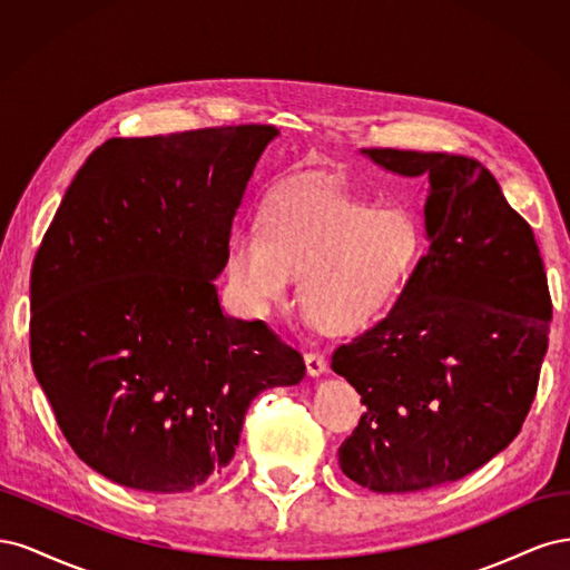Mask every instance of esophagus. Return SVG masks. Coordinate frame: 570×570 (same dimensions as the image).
<instances>
[{
    "mask_svg": "<svg viewBox=\"0 0 570 570\" xmlns=\"http://www.w3.org/2000/svg\"><path fill=\"white\" fill-rule=\"evenodd\" d=\"M304 364H306V373L312 377H318L325 373V358L318 352H306L304 354Z\"/></svg>",
    "mask_w": 570,
    "mask_h": 570,
    "instance_id": "obj_1",
    "label": "esophagus"
}]
</instances>
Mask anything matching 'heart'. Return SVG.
I'll list each match as a JSON object with an SVG mask.
<instances>
[{"mask_svg": "<svg viewBox=\"0 0 570 570\" xmlns=\"http://www.w3.org/2000/svg\"><path fill=\"white\" fill-rule=\"evenodd\" d=\"M423 256L416 214L304 187L266 206L262 233L237 228L230 235L226 273L239 302L258 316L283 304L292 278H302L304 314L323 333L344 337L368 331L392 312Z\"/></svg>", "mask_w": 570, "mask_h": 570, "instance_id": "heart-1", "label": "heart"}]
</instances>
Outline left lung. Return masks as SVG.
Instances as JSON below:
<instances>
[{
    "instance_id": "obj_1",
    "label": "left lung",
    "mask_w": 570,
    "mask_h": 570,
    "mask_svg": "<svg viewBox=\"0 0 570 570\" xmlns=\"http://www.w3.org/2000/svg\"><path fill=\"white\" fill-rule=\"evenodd\" d=\"M361 154L390 174L428 176V254L387 318L333 354L366 404L337 456L361 488L419 492L473 473L519 435L549 342L547 273L530 226L480 161Z\"/></svg>"
}]
</instances>
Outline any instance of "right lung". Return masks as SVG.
<instances>
[{"label":"right lung","instance_id":"add662e5","mask_svg":"<svg viewBox=\"0 0 570 570\" xmlns=\"http://www.w3.org/2000/svg\"><path fill=\"white\" fill-rule=\"evenodd\" d=\"M273 126L114 137L68 185L30 275L32 371L73 452L132 490L228 465L258 392L299 352L223 312L233 216Z\"/></svg>","mask_w":570,"mask_h":570}]
</instances>
